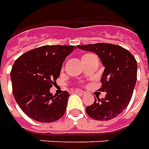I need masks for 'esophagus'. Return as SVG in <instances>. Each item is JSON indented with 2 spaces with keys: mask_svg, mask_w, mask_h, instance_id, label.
I'll return each mask as SVG.
<instances>
[{
  "mask_svg": "<svg viewBox=\"0 0 149 149\" xmlns=\"http://www.w3.org/2000/svg\"><path fill=\"white\" fill-rule=\"evenodd\" d=\"M75 93H79V94H81V95H84V94H85V93H86V92H84V91H82V90H76L75 91Z\"/></svg>",
  "mask_w": 149,
  "mask_h": 149,
  "instance_id": "1",
  "label": "esophagus"
}]
</instances>
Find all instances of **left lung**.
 <instances>
[{
  "label": "left lung",
  "mask_w": 149,
  "mask_h": 149,
  "mask_svg": "<svg viewBox=\"0 0 149 149\" xmlns=\"http://www.w3.org/2000/svg\"><path fill=\"white\" fill-rule=\"evenodd\" d=\"M83 51L93 52L104 66L101 78L100 92H106L104 98L95 99L86 107L91 118L109 120L120 115L130 103L137 80V61L126 49L110 43L79 45Z\"/></svg>",
  "instance_id": "obj_1"
}]
</instances>
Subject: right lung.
<instances>
[{"instance_id": "right-lung-1", "label": "right lung", "mask_w": 149, "mask_h": 149, "mask_svg": "<svg viewBox=\"0 0 149 149\" xmlns=\"http://www.w3.org/2000/svg\"><path fill=\"white\" fill-rule=\"evenodd\" d=\"M74 46H42L23 54L10 72L15 99L21 110L36 121L49 123L65 114L70 94L52 95L50 88L60 76L63 62Z\"/></svg>"}]
</instances>
